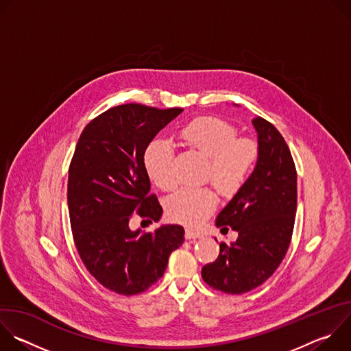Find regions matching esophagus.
<instances>
[{
  "label": "esophagus",
  "mask_w": 351,
  "mask_h": 351,
  "mask_svg": "<svg viewBox=\"0 0 351 351\" xmlns=\"http://www.w3.org/2000/svg\"><path fill=\"white\" fill-rule=\"evenodd\" d=\"M184 237L186 239H198V237H202V233H199V232H195V230H193V229H186L184 230Z\"/></svg>",
  "instance_id": "esophagus-1"
}]
</instances>
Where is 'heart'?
I'll return each instance as SVG.
<instances>
[{"label":"heart","mask_w":351,"mask_h":351,"mask_svg":"<svg viewBox=\"0 0 351 351\" xmlns=\"http://www.w3.org/2000/svg\"><path fill=\"white\" fill-rule=\"evenodd\" d=\"M191 148L208 157L206 179L223 194L236 193L247 180L257 161V144L239 137L237 129L217 117H199L189 122L179 133ZM148 178L161 190L171 191L178 186L173 171V148L169 143H149L143 156ZM217 206L215 193L208 187H184L175 193L167 204L168 215L180 223L197 225Z\"/></svg>","instance_id":"heart-1"}]
</instances>
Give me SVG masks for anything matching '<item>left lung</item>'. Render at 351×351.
I'll use <instances>...</instances> for the list:
<instances>
[{
    "label": "left lung",
    "instance_id": "1",
    "mask_svg": "<svg viewBox=\"0 0 351 351\" xmlns=\"http://www.w3.org/2000/svg\"><path fill=\"white\" fill-rule=\"evenodd\" d=\"M253 125L258 134L256 168L215 221L222 233L230 226L239 237L232 244L222 241L218 258L202 269L207 285L228 294L247 293L272 276L294 228L297 172L290 149L271 122L257 117Z\"/></svg>",
    "mask_w": 351,
    "mask_h": 351
}]
</instances>
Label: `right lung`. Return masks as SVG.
Here are the masks:
<instances>
[{"instance_id":"1","label":"right lung","mask_w":351,"mask_h":351,"mask_svg":"<svg viewBox=\"0 0 351 351\" xmlns=\"http://www.w3.org/2000/svg\"><path fill=\"white\" fill-rule=\"evenodd\" d=\"M182 111L118 106L94 118L77 140L68 178L73 241L87 271L118 294H138L154 285L184 240L180 225L148 233L129 228L134 213L149 222L162 215L157 195L149 194L143 156Z\"/></svg>"}]
</instances>
